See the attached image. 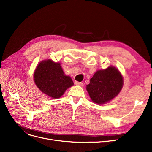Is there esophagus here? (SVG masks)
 <instances>
[{
  "mask_svg": "<svg viewBox=\"0 0 152 152\" xmlns=\"http://www.w3.org/2000/svg\"><path fill=\"white\" fill-rule=\"evenodd\" d=\"M75 84L77 86H83V83L81 82H78V81H75Z\"/></svg>",
  "mask_w": 152,
  "mask_h": 152,
  "instance_id": "34e87169",
  "label": "esophagus"
}]
</instances>
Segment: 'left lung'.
I'll list each match as a JSON object with an SVG mask.
<instances>
[{"label":"left lung","instance_id":"1","mask_svg":"<svg viewBox=\"0 0 152 152\" xmlns=\"http://www.w3.org/2000/svg\"><path fill=\"white\" fill-rule=\"evenodd\" d=\"M123 86V77L114 66L97 71L87 85L86 89L93 102L104 104L116 97Z\"/></svg>","mask_w":152,"mask_h":152}]
</instances>
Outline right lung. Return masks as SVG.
Returning a JSON list of instances; mask_svg holds the SVG:
<instances>
[{"instance_id":"add662e5","label":"right lung","mask_w":152,"mask_h":152,"mask_svg":"<svg viewBox=\"0 0 152 152\" xmlns=\"http://www.w3.org/2000/svg\"><path fill=\"white\" fill-rule=\"evenodd\" d=\"M36 86L52 99H59L74 83L64 73L60 63L48 59L39 63L34 73Z\"/></svg>"}]
</instances>
